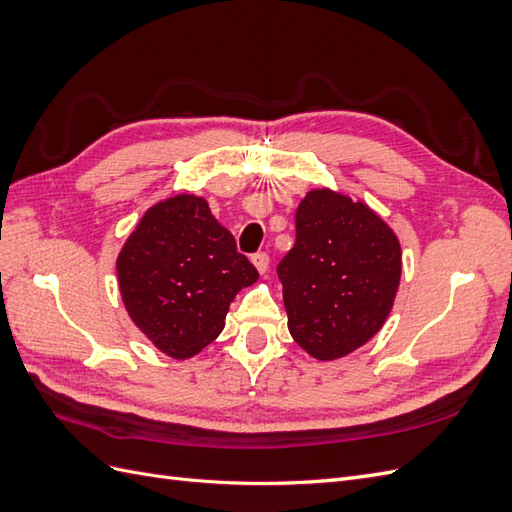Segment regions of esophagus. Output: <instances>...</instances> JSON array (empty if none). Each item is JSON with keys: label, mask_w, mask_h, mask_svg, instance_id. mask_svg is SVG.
I'll return each instance as SVG.
<instances>
[{"label": "esophagus", "mask_w": 512, "mask_h": 512, "mask_svg": "<svg viewBox=\"0 0 512 512\" xmlns=\"http://www.w3.org/2000/svg\"><path fill=\"white\" fill-rule=\"evenodd\" d=\"M252 262H254V267H256V271H258L260 275H265V273L269 271V256H267L265 252L254 254V256H252Z\"/></svg>", "instance_id": "34e87169"}]
</instances>
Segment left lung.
Wrapping results in <instances>:
<instances>
[{"mask_svg":"<svg viewBox=\"0 0 512 512\" xmlns=\"http://www.w3.org/2000/svg\"><path fill=\"white\" fill-rule=\"evenodd\" d=\"M294 224L297 241L277 267L288 331L314 359H342L391 314L401 280L399 239L363 200L331 188L309 190Z\"/></svg>","mask_w":512,"mask_h":512,"instance_id":"obj_1","label":"left lung"}]
</instances>
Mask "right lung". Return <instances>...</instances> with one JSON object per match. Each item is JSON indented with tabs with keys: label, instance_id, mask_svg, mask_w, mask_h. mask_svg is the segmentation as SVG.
I'll use <instances>...</instances> for the list:
<instances>
[{
	"label": "right lung",
	"instance_id": "right-lung-1",
	"mask_svg": "<svg viewBox=\"0 0 512 512\" xmlns=\"http://www.w3.org/2000/svg\"><path fill=\"white\" fill-rule=\"evenodd\" d=\"M134 327L170 359H192L224 329L235 294L258 280L207 198L179 192L151 205L117 254Z\"/></svg>",
	"mask_w": 512,
	"mask_h": 512
}]
</instances>
